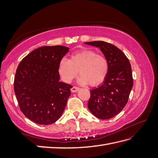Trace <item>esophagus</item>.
I'll use <instances>...</instances> for the list:
<instances>
[{
	"instance_id": "esophagus-1",
	"label": "esophagus",
	"mask_w": 158,
	"mask_h": 158,
	"mask_svg": "<svg viewBox=\"0 0 158 158\" xmlns=\"http://www.w3.org/2000/svg\"><path fill=\"white\" fill-rule=\"evenodd\" d=\"M79 88H78V87L73 86L70 90H71V92H72L73 93H75V92H77V91H79Z\"/></svg>"
}]
</instances>
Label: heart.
<instances>
[{"label":"heart","instance_id":"b5f03b06","mask_svg":"<svg viewBox=\"0 0 158 158\" xmlns=\"http://www.w3.org/2000/svg\"><path fill=\"white\" fill-rule=\"evenodd\" d=\"M81 84L89 83L91 86L100 85L104 81L109 71L106 58L91 49H82L73 53L69 60L62 58L58 65V73L66 83H70L78 75Z\"/></svg>","mask_w":158,"mask_h":158}]
</instances>
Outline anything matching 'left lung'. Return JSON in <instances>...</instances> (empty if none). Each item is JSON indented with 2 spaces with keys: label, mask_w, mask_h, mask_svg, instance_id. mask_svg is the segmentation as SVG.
<instances>
[{
  "label": "left lung",
  "mask_w": 158,
  "mask_h": 158,
  "mask_svg": "<svg viewBox=\"0 0 158 158\" xmlns=\"http://www.w3.org/2000/svg\"><path fill=\"white\" fill-rule=\"evenodd\" d=\"M100 48L109 64L105 79L98 88L90 90L88 109L95 117L109 119L125 107L133 86L132 68L129 60L116 46L105 41L85 42Z\"/></svg>",
  "instance_id": "1"
}]
</instances>
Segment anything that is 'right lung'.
Segmentation results:
<instances>
[{
    "mask_svg": "<svg viewBox=\"0 0 158 158\" xmlns=\"http://www.w3.org/2000/svg\"><path fill=\"white\" fill-rule=\"evenodd\" d=\"M69 52L64 46H43L19 64L14 92L20 110L33 122L49 125L61 117L73 86L60 81L58 65Z\"/></svg>",
    "mask_w": 158,
    "mask_h": 158,
    "instance_id": "obj_1",
    "label": "right lung"
}]
</instances>
